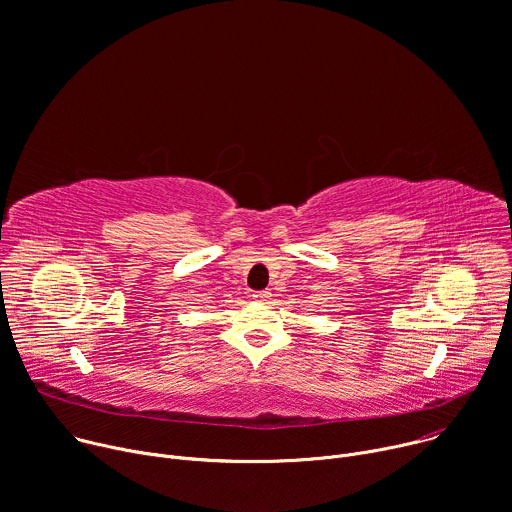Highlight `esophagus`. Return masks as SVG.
Returning a JSON list of instances; mask_svg holds the SVG:
<instances>
[{
	"label": "esophagus",
	"instance_id": "esophagus-1",
	"mask_svg": "<svg viewBox=\"0 0 512 512\" xmlns=\"http://www.w3.org/2000/svg\"><path fill=\"white\" fill-rule=\"evenodd\" d=\"M270 297H272V293H268V291H260V293H254V299H256V301H260V303H266V301H270Z\"/></svg>",
	"mask_w": 512,
	"mask_h": 512
}]
</instances>
